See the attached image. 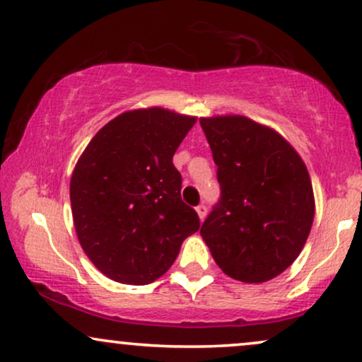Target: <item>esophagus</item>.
I'll return each mask as SVG.
<instances>
[{"mask_svg":"<svg viewBox=\"0 0 362 362\" xmlns=\"http://www.w3.org/2000/svg\"><path fill=\"white\" fill-rule=\"evenodd\" d=\"M197 214H199V217H200V221H204L205 218V215H207V205L205 204H200V205H197Z\"/></svg>","mask_w":362,"mask_h":362,"instance_id":"1","label":"esophagus"}]
</instances>
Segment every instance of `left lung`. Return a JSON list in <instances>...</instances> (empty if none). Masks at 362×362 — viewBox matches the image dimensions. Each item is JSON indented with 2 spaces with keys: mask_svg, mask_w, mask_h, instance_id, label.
Masks as SVG:
<instances>
[{
  "mask_svg": "<svg viewBox=\"0 0 362 362\" xmlns=\"http://www.w3.org/2000/svg\"><path fill=\"white\" fill-rule=\"evenodd\" d=\"M221 199L200 228L218 267L235 281H271L297 259L314 221L313 184L277 132L245 117L202 118Z\"/></svg>",
  "mask_w": 362,
  "mask_h": 362,
  "instance_id": "obj_1",
  "label": "left lung"
}]
</instances>
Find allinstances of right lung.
<instances>
[{
  "mask_svg": "<svg viewBox=\"0 0 362 362\" xmlns=\"http://www.w3.org/2000/svg\"><path fill=\"white\" fill-rule=\"evenodd\" d=\"M195 118L163 108L108 122L85 148L70 182L76 235L100 272L145 286L163 276L199 215L182 200L172 158Z\"/></svg>",
  "mask_w": 362,
  "mask_h": 362,
  "instance_id": "1",
  "label": "right lung"
}]
</instances>
